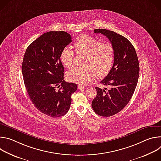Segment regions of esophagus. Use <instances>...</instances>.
Masks as SVG:
<instances>
[{"label": "esophagus", "mask_w": 161, "mask_h": 161, "mask_svg": "<svg viewBox=\"0 0 161 161\" xmlns=\"http://www.w3.org/2000/svg\"><path fill=\"white\" fill-rule=\"evenodd\" d=\"M78 89H79L80 90H83V89L84 88V86H82V85H79L78 86Z\"/></svg>", "instance_id": "obj_1"}]
</instances>
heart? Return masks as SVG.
Segmentation results:
<instances>
[{
	"label": "heart",
	"instance_id": "obj_1",
	"mask_svg": "<svg viewBox=\"0 0 161 161\" xmlns=\"http://www.w3.org/2000/svg\"><path fill=\"white\" fill-rule=\"evenodd\" d=\"M74 47L78 55H84L82 64L85 66L67 73V78L70 81L86 85L97 76L102 78L109 73L114 60V50L111 44L102 43L92 37L82 35L76 39ZM60 58L67 69L75 65V55L70 47L63 50Z\"/></svg>",
	"mask_w": 161,
	"mask_h": 161
}]
</instances>
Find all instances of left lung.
Instances as JSON below:
<instances>
[{
  "label": "left lung",
  "mask_w": 161,
  "mask_h": 161,
  "mask_svg": "<svg viewBox=\"0 0 161 161\" xmlns=\"http://www.w3.org/2000/svg\"><path fill=\"white\" fill-rule=\"evenodd\" d=\"M94 33L103 34L111 42L114 60L111 71L101 81L108 89L96 87L97 96L92 107L99 115L111 117L130 101L138 81L139 61L133 45L125 37L104 29H95Z\"/></svg>",
  "instance_id": "1"
}]
</instances>
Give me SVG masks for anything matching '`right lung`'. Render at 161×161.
Here are the masks:
<instances>
[{
  "instance_id": "right-lung-1",
  "label": "right lung",
  "mask_w": 161,
  "mask_h": 161,
  "mask_svg": "<svg viewBox=\"0 0 161 161\" xmlns=\"http://www.w3.org/2000/svg\"><path fill=\"white\" fill-rule=\"evenodd\" d=\"M71 42V35L64 31L46 32L29 46L23 59V78L31 101L53 118L67 113L71 95L78 88L76 84L64 80L60 60L62 52Z\"/></svg>"
}]
</instances>
